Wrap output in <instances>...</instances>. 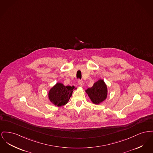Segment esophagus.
I'll return each instance as SVG.
<instances>
[{"mask_svg":"<svg viewBox=\"0 0 153 153\" xmlns=\"http://www.w3.org/2000/svg\"><path fill=\"white\" fill-rule=\"evenodd\" d=\"M79 84L80 87H82L84 85V83H83V81L81 80H79Z\"/></svg>","mask_w":153,"mask_h":153,"instance_id":"esophagus-1","label":"esophagus"}]
</instances>
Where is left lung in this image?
<instances>
[{"instance_id": "left-lung-1", "label": "left lung", "mask_w": 153, "mask_h": 153, "mask_svg": "<svg viewBox=\"0 0 153 153\" xmlns=\"http://www.w3.org/2000/svg\"><path fill=\"white\" fill-rule=\"evenodd\" d=\"M94 104H99L105 100L108 95L107 86L102 80L95 82L93 86L85 91Z\"/></svg>"}]
</instances>
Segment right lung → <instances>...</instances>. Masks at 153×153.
<instances>
[{"label": "right lung", "instance_id": "right-lung-1", "mask_svg": "<svg viewBox=\"0 0 153 153\" xmlns=\"http://www.w3.org/2000/svg\"><path fill=\"white\" fill-rule=\"evenodd\" d=\"M73 89H76L74 86H65L62 83H56L49 91V99L56 106H63L71 97Z\"/></svg>", "mask_w": 153, "mask_h": 153}]
</instances>
